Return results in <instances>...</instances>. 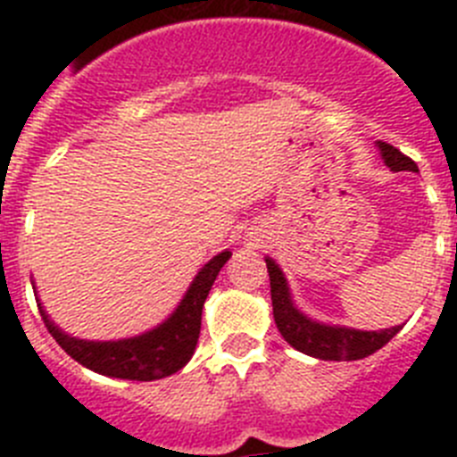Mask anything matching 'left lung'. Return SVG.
<instances>
[{"mask_svg": "<svg viewBox=\"0 0 457 457\" xmlns=\"http://www.w3.org/2000/svg\"><path fill=\"white\" fill-rule=\"evenodd\" d=\"M379 151H382V157H385L386 167H391V171H419L417 162L411 157L403 155L398 148H394L386 141H379ZM265 265H268L270 272V293H272L274 322H277L278 332L295 350H300L309 357L327 359V361L364 359L378 353L403 329V327H391V329H382V332H359V329L327 327L309 320L290 302L288 286H286V278L278 265L272 258H265Z\"/></svg>", "mask_w": 457, "mask_h": 457, "instance_id": "1", "label": "left lung"}]
</instances>
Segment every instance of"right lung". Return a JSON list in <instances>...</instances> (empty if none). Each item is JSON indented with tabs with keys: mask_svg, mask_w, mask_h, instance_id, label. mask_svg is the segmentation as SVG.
<instances>
[{
	"mask_svg": "<svg viewBox=\"0 0 457 457\" xmlns=\"http://www.w3.org/2000/svg\"><path fill=\"white\" fill-rule=\"evenodd\" d=\"M228 258H231V252H221L220 256L212 258L201 270L199 277L194 278V284L189 286L187 295L176 309V313L164 325L148 334H141V337L104 343L79 341V338L68 337L59 327H54V322L46 316L43 306L38 304L40 318L46 322L47 332L54 337V341L87 369L100 375H109V378L137 379V382L162 379L183 369L192 359L201 334L204 302Z\"/></svg>",
	"mask_w": 457,
	"mask_h": 457,
	"instance_id": "right-lung-1",
	"label": "right lung"
}]
</instances>
